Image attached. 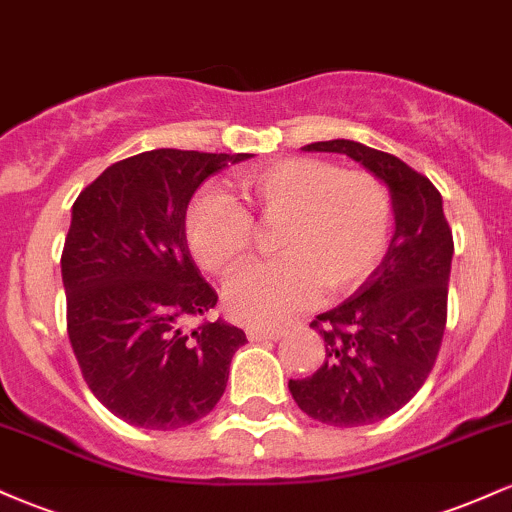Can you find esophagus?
Returning a JSON list of instances; mask_svg holds the SVG:
<instances>
[{
    "label": "esophagus",
    "instance_id": "esophagus-1",
    "mask_svg": "<svg viewBox=\"0 0 512 512\" xmlns=\"http://www.w3.org/2000/svg\"><path fill=\"white\" fill-rule=\"evenodd\" d=\"M281 330H260V327H252L248 330V339L250 342H276L281 337Z\"/></svg>",
    "mask_w": 512,
    "mask_h": 512
}]
</instances>
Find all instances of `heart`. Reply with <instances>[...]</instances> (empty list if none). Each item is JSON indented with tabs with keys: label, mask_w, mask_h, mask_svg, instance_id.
Listing matches in <instances>:
<instances>
[{
	"label": "heart",
	"mask_w": 512,
	"mask_h": 512,
	"mask_svg": "<svg viewBox=\"0 0 512 512\" xmlns=\"http://www.w3.org/2000/svg\"><path fill=\"white\" fill-rule=\"evenodd\" d=\"M240 192L257 219L281 221L276 260L248 264L223 291L228 315L250 327H272L320 301L346 296L383 262L392 238V199L366 170H342L308 156L281 158L245 170ZM185 238L211 274L245 260L255 223L243 204L219 187H204L185 211Z\"/></svg>",
	"instance_id": "b5f03b06"
}]
</instances>
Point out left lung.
Wrapping results in <instances>:
<instances>
[{"label": "left lung", "instance_id": "1", "mask_svg": "<svg viewBox=\"0 0 512 512\" xmlns=\"http://www.w3.org/2000/svg\"><path fill=\"white\" fill-rule=\"evenodd\" d=\"M344 154L390 190L395 236L383 262L354 296L317 315L325 363L289 380L305 414L330 426H366L409 402L436 363L448 320L452 231L433 182L385 151L351 139L303 146Z\"/></svg>", "mask_w": 512, "mask_h": 512}]
</instances>
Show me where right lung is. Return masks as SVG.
<instances>
[{
  "label": "right lung",
  "instance_id": "1",
  "mask_svg": "<svg viewBox=\"0 0 512 512\" xmlns=\"http://www.w3.org/2000/svg\"><path fill=\"white\" fill-rule=\"evenodd\" d=\"M250 156L144 151L76 197L62 252L69 342L88 390L127 424L190 426L226 390L248 339L221 317L182 330L219 301L187 248L185 211L209 175Z\"/></svg>",
  "mask_w": 512,
  "mask_h": 512
}]
</instances>
